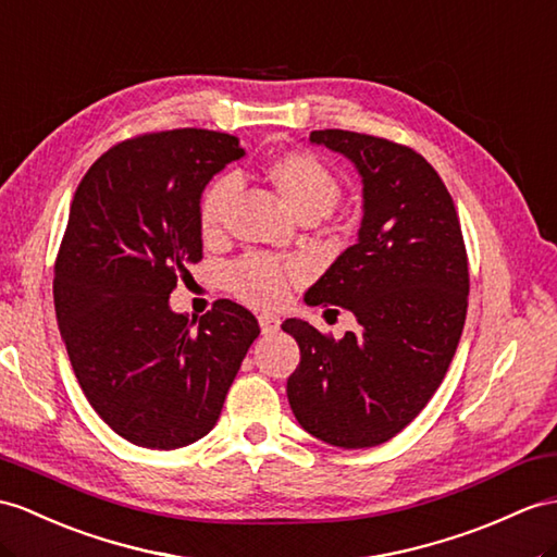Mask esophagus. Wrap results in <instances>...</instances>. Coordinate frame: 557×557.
<instances>
[{"mask_svg": "<svg viewBox=\"0 0 557 557\" xmlns=\"http://www.w3.org/2000/svg\"><path fill=\"white\" fill-rule=\"evenodd\" d=\"M257 321H260V329H262L264 335L276 333L278 325H281V319L274 317V314H260V319H257Z\"/></svg>", "mask_w": 557, "mask_h": 557, "instance_id": "esophagus-1", "label": "esophagus"}]
</instances>
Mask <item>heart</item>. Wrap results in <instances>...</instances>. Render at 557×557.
Segmentation results:
<instances>
[{
    "label": "heart",
    "instance_id": "1",
    "mask_svg": "<svg viewBox=\"0 0 557 557\" xmlns=\"http://www.w3.org/2000/svg\"><path fill=\"white\" fill-rule=\"evenodd\" d=\"M264 176L295 216H323L341 200V182L314 153L288 151L271 158L264 165ZM234 191L236 184L232 180H216L200 196L198 224L202 238H216L222 234L226 208L232 202ZM226 278L228 288L240 300L255 307H274L286 297L288 290V271L260 255H248L228 267Z\"/></svg>",
    "mask_w": 557,
    "mask_h": 557
}]
</instances>
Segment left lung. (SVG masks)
<instances>
[{
  "instance_id": "left-lung-1",
  "label": "left lung",
  "mask_w": 557,
  "mask_h": 557,
  "mask_svg": "<svg viewBox=\"0 0 557 557\" xmlns=\"http://www.w3.org/2000/svg\"><path fill=\"white\" fill-rule=\"evenodd\" d=\"M361 176L357 243L325 269L305 302L357 317L343 341L302 319L281 329L300 347L290 409L309 435L366 449L425 409L456 355L468 311V257L454 200L430 162L387 139L345 129L309 134Z\"/></svg>"
}]
</instances>
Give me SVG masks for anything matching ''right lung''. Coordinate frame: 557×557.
<instances>
[{
    "label": "right lung",
    "mask_w": 557,
    "mask_h": 557,
    "mask_svg": "<svg viewBox=\"0 0 557 557\" xmlns=\"http://www.w3.org/2000/svg\"><path fill=\"white\" fill-rule=\"evenodd\" d=\"M232 134L172 129L122 141L79 182L53 267V305L91 409L144 449L206 437L260 325L216 300L200 319L170 293L202 257L198 202L228 162Z\"/></svg>",
    "instance_id": "1"
}]
</instances>
